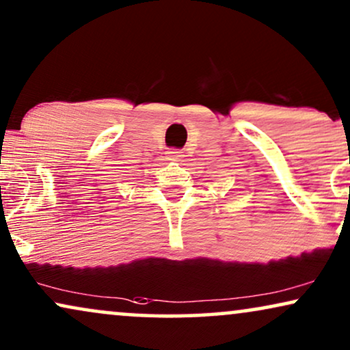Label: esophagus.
<instances>
[{
  "instance_id": "obj_1",
  "label": "esophagus",
  "mask_w": 350,
  "mask_h": 350,
  "mask_svg": "<svg viewBox=\"0 0 350 350\" xmlns=\"http://www.w3.org/2000/svg\"><path fill=\"white\" fill-rule=\"evenodd\" d=\"M183 158H184V152H180V150L171 148L166 152V160L170 161H180Z\"/></svg>"
}]
</instances>
